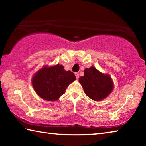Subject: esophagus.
<instances>
[{
  "mask_svg": "<svg viewBox=\"0 0 146 146\" xmlns=\"http://www.w3.org/2000/svg\"><path fill=\"white\" fill-rule=\"evenodd\" d=\"M75 76H76V79H78V78H79V74H78V73H75Z\"/></svg>",
  "mask_w": 146,
  "mask_h": 146,
  "instance_id": "esophagus-1",
  "label": "esophagus"
}]
</instances>
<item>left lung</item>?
<instances>
[{"label": "left lung", "mask_w": 146, "mask_h": 146, "mask_svg": "<svg viewBox=\"0 0 146 146\" xmlns=\"http://www.w3.org/2000/svg\"><path fill=\"white\" fill-rule=\"evenodd\" d=\"M86 95L93 100H100L106 98L113 90L111 78L104 75L95 67L86 68L84 75L79 78Z\"/></svg>", "instance_id": "1"}]
</instances>
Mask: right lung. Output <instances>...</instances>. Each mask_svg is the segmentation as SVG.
Here are the masks:
<instances>
[{
  "label": "right lung",
  "instance_id": "obj_1",
  "mask_svg": "<svg viewBox=\"0 0 146 146\" xmlns=\"http://www.w3.org/2000/svg\"><path fill=\"white\" fill-rule=\"evenodd\" d=\"M76 79L71 71L64 70L62 65L44 67L33 77L32 84L36 93L44 100H56L65 93L70 83Z\"/></svg>",
  "mask_w": 146,
  "mask_h": 146
}]
</instances>
